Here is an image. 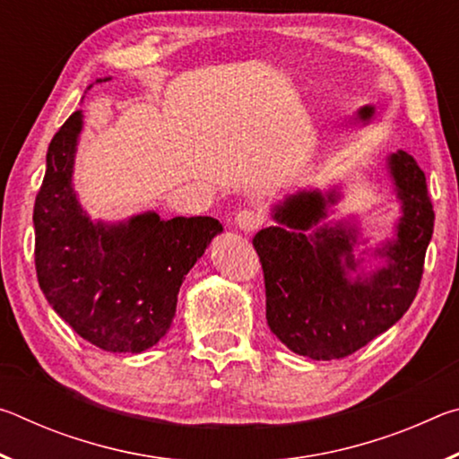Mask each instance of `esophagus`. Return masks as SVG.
<instances>
[{"label": "esophagus", "mask_w": 459, "mask_h": 459, "mask_svg": "<svg viewBox=\"0 0 459 459\" xmlns=\"http://www.w3.org/2000/svg\"><path fill=\"white\" fill-rule=\"evenodd\" d=\"M261 222H263L261 214L255 212V211H240V212L235 216V227H237L238 230H243L245 235H251V232L257 230Z\"/></svg>", "instance_id": "34e87169"}]
</instances>
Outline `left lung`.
Here are the masks:
<instances>
[{"mask_svg": "<svg viewBox=\"0 0 459 459\" xmlns=\"http://www.w3.org/2000/svg\"><path fill=\"white\" fill-rule=\"evenodd\" d=\"M399 202L391 237L370 243L360 214L332 219L344 186L304 188L271 204L275 227L253 238L267 293V324L291 352L333 360L360 351L413 304L433 235L423 169L407 152L385 158Z\"/></svg>", "mask_w": 459, "mask_h": 459, "instance_id": "left-lung-1", "label": "left lung"}]
</instances>
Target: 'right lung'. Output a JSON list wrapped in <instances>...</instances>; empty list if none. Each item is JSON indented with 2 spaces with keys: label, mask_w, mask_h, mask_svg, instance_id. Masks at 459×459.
<instances>
[{
  "label": "right lung",
  "mask_w": 459,
  "mask_h": 459,
  "mask_svg": "<svg viewBox=\"0 0 459 459\" xmlns=\"http://www.w3.org/2000/svg\"><path fill=\"white\" fill-rule=\"evenodd\" d=\"M111 81L103 76L84 95ZM84 115L52 137L36 196V273L54 312L107 352L139 354L166 336L188 271L222 232L212 216L161 219L145 211L123 221L91 219L74 190Z\"/></svg>",
  "instance_id": "obj_1"
}]
</instances>
